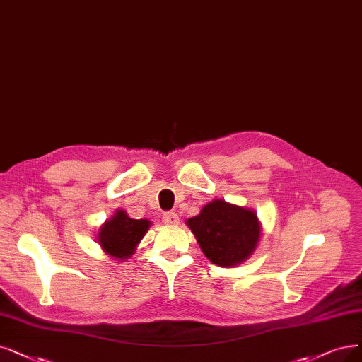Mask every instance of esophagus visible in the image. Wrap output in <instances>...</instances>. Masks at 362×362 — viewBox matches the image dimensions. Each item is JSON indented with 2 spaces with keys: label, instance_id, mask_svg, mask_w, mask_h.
Masks as SVG:
<instances>
[{
  "label": "esophagus",
  "instance_id": "esophagus-1",
  "mask_svg": "<svg viewBox=\"0 0 362 362\" xmlns=\"http://www.w3.org/2000/svg\"><path fill=\"white\" fill-rule=\"evenodd\" d=\"M163 223L168 226H177L180 223V216L175 212H166L163 215Z\"/></svg>",
  "mask_w": 362,
  "mask_h": 362
}]
</instances>
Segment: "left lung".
<instances>
[{
    "label": "left lung",
    "instance_id": "obj_1",
    "mask_svg": "<svg viewBox=\"0 0 362 362\" xmlns=\"http://www.w3.org/2000/svg\"><path fill=\"white\" fill-rule=\"evenodd\" d=\"M202 252L221 267L242 264L254 254L262 239V223L257 212L215 199L187 220Z\"/></svg>",
    "mask_w": 362,
    "mask_h": 362
}]
</instances>
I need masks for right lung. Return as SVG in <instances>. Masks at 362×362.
<instances>
[{
  "instance_id": "obj_1",
  "label": "right lung",
  "mask_w": 362,
  "mask_h": 362,
  "mask_svg": "<svg viewBox=\"0 0 362 362\" xmlns=\"http://www.w3.org/2000/svg\"><path fill=\"white\" fill-rule=\"evenodd\" d=\"M150 227V220H134L126 211L115 209L111 218L99 227L96 240L107 255L126 262L135 254Z\"/></svg>"
}]
</instances>
